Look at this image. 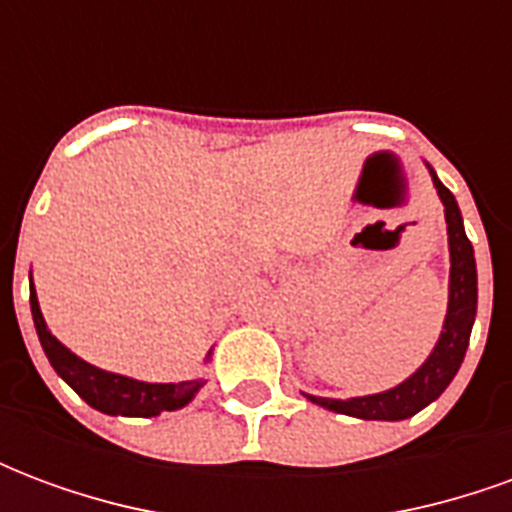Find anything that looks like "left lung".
<instances>
[{
  "label": "left lung",
  "mask_w": 512,
  "mask_h": 512,
  "mask_svg": "<svg viewBox=\"0 0 512 512\" xmlns=\"http://www.w3.org/2000/svg\"><path fill=\"white\" fill-rule=\"evenodd\" d=\"M430 178H433V186L439 191V200L444 205L447 241H450V301H447V315H444L439 343L433 345V351L417 367V373H411L403 384L392 386L386 392H376V395L348 397V400H334V397H318L304 392V397L315 406L356 419L397 422V419L414 417L417 411L430 406L458 373L466 348H469L474 315H477V266H474L472 241L466 238V230H463L458 202L433 169H430Z\"/></svg>",
  "instance_id": "1"
}]
</instances>
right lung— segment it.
I'll return each instance as SVG.
<instances>
[{
  "label": "right lung",
  "instance_id": "obj_1",
  "mask_svg": "<svg viewBox=\"0 0 512 512\" xmlns=\"http://www.w3.org/2000/svg\"><path fill=\"white\" fill-rule=\"evenodd\" d=\"M29 307H32V321H35V329H38L40 345L49 356L51 367L57 370V376L71 386L87 406H93L101 414H112V417H158L161 411H178L186 403H191L194 395L205 386L202 378L178 381V384H147V381H136V378L101 370V367L84 362L82 356L73 354L71 348H65L49 332V326L43 321V312H40L35 285L29 288Z\"/></svg>",
  "mask_w": 512,
  "mask_h": 512
}]
</instances>
